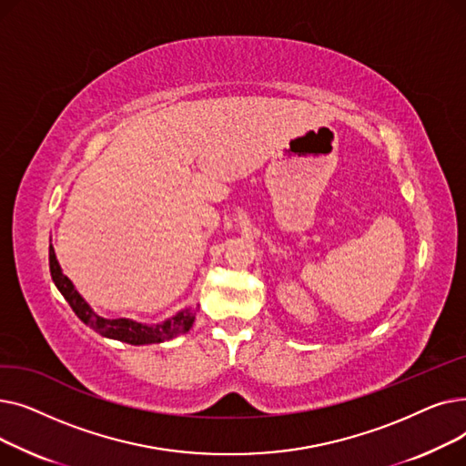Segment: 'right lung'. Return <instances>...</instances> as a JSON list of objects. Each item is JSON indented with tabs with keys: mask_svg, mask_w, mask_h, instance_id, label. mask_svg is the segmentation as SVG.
Here are the masks:
<instances>
[{
	"mask_svg": "<svg viewBox=\"0 0 466 466\" xmlns=\"http://www.w3.org/2000/svg\"><path fill=\"white\" fill-rule=\"evenodd\" d=\"M48 268H51V276H53L55 285L58 287V290L62 292L64 299L71 306V309L76 311V315L83 323H86L90 329L100 332L106 338L127 341V344H132V346L160 344V341H167L171 338H176L192 327V321H194L192 308L183 309L181 313L171 317V319L164 321L162 325H153V327L141 325V323H136L130 319H104V317L96 315L90 309V306L83 300V297L76 290V287H73V283L62 274L53 246H48Z\"/></svg>",
	"mask_w": 466,
	"mask_h": 466,
	"instance_id": "add662e5",
	"label": "right lung"
}]
</instances>
